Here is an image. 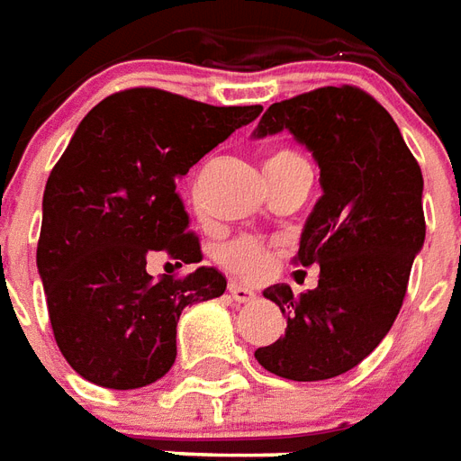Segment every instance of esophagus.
<instances>
[{
	"mask_svg": "<svg viewBox=\"0 0 461 461\" xmlns=\"http://www.w3.org/2000/svg\"><path fill=\"white\" fill-rule=\"evenodd\" d=\"M227 291H230V295L237 300V303H249V300L257 298V293L251 291V288H247V285H241V283H237V281H230V288H227Z\"/></svg>",
	"mask_w": 461,
	"mask_h": 461,
	"instance_id": "1",
	"label": "esophagus"
}]
</instances>
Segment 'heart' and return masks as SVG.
I'll return each mask as SVG.
<instances>
[{
    "label": "heart",
    "mask_w": 461,
    "mask_h": 461,
    "mask_svg": "<svg viewBox=\"0 0 461 461\" xmlns=\"http://www.w3.org/2000/svg\"><path fill=\"white\" fill-rule=\"evenodd\" d=\"M295 158H303L300 153H295L293 149H285V146H278L274 151L268 153L266 158V168L268 166H278V163L295 161ZM220 261L231 271H237L241 276H249V278H258L268 271L271 266V249L261 244L257 240H237L221 247Z\"/></svg>",
    "instance_id": "heart-1"
}]
</instances>
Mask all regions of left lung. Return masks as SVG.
<instances>
[{
    "label": "left lung",
    "mask_w": 461,
    "mask_h": 461,
    "mask_svg": "<svg viewBox=\"0 0 461 461\" xmlns=\"http://www.w3.org/2000/svg\"><path fill=\"white\" fill-rule=\"evenodd\" d=\"M283 129L320 166L322 197L295 257L320 266V281L300 295L285 283L266 288L288 327L254 357L276 376L325 381L366 359L398 317L425 241L422 173L393 117L354 85L276 102L254 139Z\"/></svg>",
    "instance_id": "left-lung-1"
}]
</instances>
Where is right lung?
<instances>
[{
    "mask_svg": "<svg viewBox=\"0 0 461 461\" xmlns=\"http://www.w3.org/2000/svg\"><path fill=\"white\" fill-rule=\"evenodd\" d=\"M261 109L134 87L75 129L46 183L36 266L58 349L80 376L114 391L158 381L176 361L183 308L224 293L212 266L156 281L146 264L203 261L176 180Z\"/></svg>",
    "mask_w": 461,
    "mask_h": 461,
    "instance_id": "1",
    "label": "right lung"
}]
</instances>
